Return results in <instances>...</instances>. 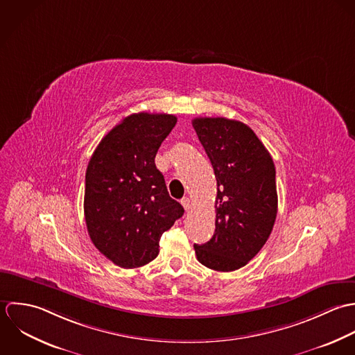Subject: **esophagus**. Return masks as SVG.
<instances>
[{
	"label": "esophagus",
	"mask_w": 355,
	"mask_h": 355,
	"mask_svg": "<svg viewBox=\"0 0 355 355\" xmlns=\"http://www.w3.org/2000/svg\"><path fill=\"white\" fill-rule=\"evenodd\" d=\"M181 205H182V207H184L187 211H189V210L192 209V202H191L189 198H184V199L181 200Z\"/></svg>",
	"instance_id": "obj_1"
}]
</instances>
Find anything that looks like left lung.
Listing matches in <instances>:
<instances>
[{
  "instance_id": "left-lung-1",
  "label": "left lung",
  "mask_w": 355,
  "mask_h": 355,
  "mask_svg": "<svg viewBox=\"0 0 355 355\" xmlns=\"http://www.w3.org/2000/svg\"><path fill=\"white\" fill-rule=\"evenodd\" d=\"M216 178L215 232L195 244L198 261L216 272L245 266L268 241L277 216L276 168L251 128L226 118L192 121Z\"/></svg>"
}]
</instances>
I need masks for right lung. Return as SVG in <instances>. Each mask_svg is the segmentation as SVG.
<instances>
[{"label": "right lung", "instance_id": "1", "mask_svg": "<svg viewBox=\"0 0 355 355\" xmlns=\"http://www.w3.org/2000/svg\"><path fill=\"white\" fill-rule=\"evenodd\" d=\"M175 123L168 114L129 115L89 160L83 200L87 232L96 248L121 268L153 261L162 234L184 215L155 164L160 144Z\"/></svg>", "mask_w": 355, "mask_h": 355}]
</instances>
